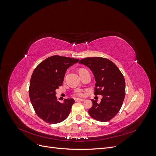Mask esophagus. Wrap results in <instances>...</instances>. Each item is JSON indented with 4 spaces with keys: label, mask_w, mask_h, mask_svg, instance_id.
<instances>
[{
    "label": "esophagus",
    "mask_w": 156,
    "mask_h": 156,
    "mask_svg": "<svg viewBox=\"0 0 156 156\" xmlns=\"http://www.w3.org/2000/svg\"><path fill=\"white\" fill-rule=\"evenodd\" d=\"M75 101H76V102H79V101H84V99H79V98H77V99H75Z\"/></svg>",
    "instance_id": "34e87169"
}]
</instances>
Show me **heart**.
<instances>
[{
    "label": "heart",
    "instance_id": "obj_1",
    "mask_svg": "<svg viewBox=\"0 0 156 156\" xmlns=\"http://www.w3.org/2000/svg\"><path fill=\"white\" fill-rule=\"evenodd\" d=\"M73 95L75 96H77V97H83L84 94L82 90H78L75 91V93L73 94Z\"/></svg>",
    "mask_w": 156,
    "mask_h": 156
}]
</instances>
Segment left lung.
Wrapping results in <instances>:
<instances>
[{
	"instance_id": "8db88e82",
	"label": "left lung",
	"mask_w": 156,
	"mask_h": 156,
	"mask_svg": "<svg viewBox=\"0 0 156 156\" xmlns=\"http://www.w3.org/2000/svg\"><path fill=\"white\" fill-rule=\"evenodd\" d=\"M80 64L92 70L96 80L94 95H101V102L92 100V107L88 110L92 118L100 122H107L119 112L126 94L124 75L112 61L101 57L81 59Z\"/></svg>"
}]
</instances>
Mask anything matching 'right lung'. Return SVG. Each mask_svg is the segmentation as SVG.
I'll return each mask as SVG.
<instances>
[{"label": "right lung", "mask_w": 156, "mask_h": 156, "mask_svg": "<svg viewBox=\"0 0 156 156\" xmlns=\"http://www.w3.org/2000/svg\"><path fill=\"white\" fill-rule=\"evenodd\" d=\"M79 59L55 55L42 61L32 73L29 97L36 115L49 124H58L68 116L75 101H58L55 90L62 85L67 69Z\"/></svg>", "instance_id": "1"}]
</instances>
